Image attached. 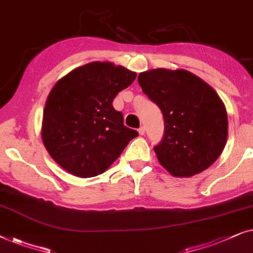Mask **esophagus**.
I'll return each mask as SVG.
<instances>
[{
	"label": "esophagus",
	"instance_id": "1",
	"mask_svg": "<svg viewBox=\"0 0 253 253\" xmlns=\"http://www.w3.org/2000/svg\"><path fill=\"white\" fill-rule=\"evenodd\" d=\"M137 132H139L140 135H143V134L146 133V127H144V126H141L140 128L137 129Z\"/></svg>",
	"mask_w": 253,
	"mask_h": 253
}]
</instances>
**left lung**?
Instances as JSON below:
<instances>
[{
    "mask_svg": "<svg viewBox=\"0 0 253 253\" xmlns=\"http://www.w3.org/2000/svg\"><path fill=\"white\" fill-rule=\"evenodd\" d=\"M137 81L163 113L164 135L154 147L162 167L174 177H192L208 169L228 137L227 111L216 91L184 69H151Z\"/></svg>",
    "mask_w": 253,
    "mask_h": 253,
    "instance_id": "left-lung-1",
    "label": "left lung"
}]
</instances>
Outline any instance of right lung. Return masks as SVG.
I'll return each mask as SVG.
<instances>
[{"instance_id":"right-lung-1","label":"right lung","mask_w":253,"mask_h":253,"mask_svg":"<svg viewBox=\"0 0 253 253\" xmlns=\"http://www.w3.org/2000/svg\"><path fill=\"white\" fill-rule=\"evenodd\" d=\"M136 73L111 62H90L59 80L47 97L42 137L48 154L74 176L105 172L139 135L124 125L112 102Z\"/></svg>"}]
</instances>
